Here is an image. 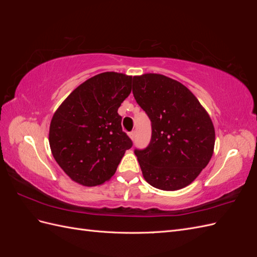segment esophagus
I'll return each instance as SVG.
<instances>
[{"mask_svg": "<svg viewBox=\"0 0 257 257\" xmlns=\"http://www.w3.org/2000/svg\"><path fill=\"white\" fill-rule=\"evenodd\" d=\"M128 136H130V138L132 139V141H134V139H135V136H136V133H135V131H133V132H131V133L128 134Z\"/></svg>", "mask_w": 257, "mask_h": 257, "instance_id": "esophagus-1", "label": "esophagus"}]
</instances>
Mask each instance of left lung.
<instances>
[{
    "label": "left lung",
    "instance_id": "obj_1",
    "mask_svg": "<svg viewBox=\"0 0 257 257\" xmlns=\"http://www.w3.org/2000/svg\"><path fill=\"white\" fill-rule=\"evenodd\" d=\"M133 94L151 120L149 146L134 151L145 180L163 191L185 188L213 154L208 112L185 85L161 74L134 76Z\"/></svg>",
    "mask_w": 257,
    "mask_h": 257
}]
</instances>
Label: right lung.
Masks as SVG:
<instances>
[{
	"instance_id": "right-lung-1",
	"label": "right lung",
	"mask_w": 257,
	"mask_h": 257,
	"mask_svg": "<svg viewBox=\"0 0 257 257\" xmlns=\"http://www.w3.org/2000/svg\"><path fill=\"white\" fill-rule=\"evenodd\" d=\"M132 91V76L106 72L85 80L54 112L49 145L54 160L73 181L103 184L133 146L121 126L119 107Z\"/></svg>"
}]
</instances>
